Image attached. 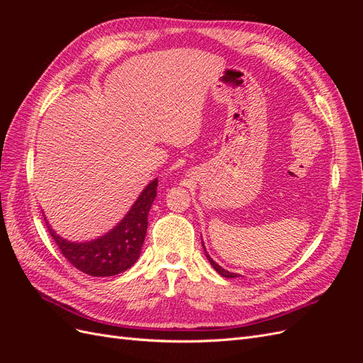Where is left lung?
<instances>
[{
	"mask_svg": "<svg viewBox=\"0 0 363 363\" xmlns=\"http://www.w3.org/2000/svg\"><path fill=\"white\" fill-rule=\"evenodd\" d=\"M203 247H204V244H203ZM206 252V257L208 259V262H211V265L215 268V271L219 274V276H223V277H225V279H235V277H240L239 274H235V272H228V271H225L224 268H221L218 265V263L207 255V251H204Z\"/></svg>",
	"mask_w": 363,
	"mask_h": 363,
	"instance_id": "8db88e82",
	"label": "left lung"
}]
</instances>
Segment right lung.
<instances>
[{"mask_svg":"<svg viewBox=\"0 0 363 363\" xmlns=\"http://www.w3.org/2000/svg\"><path fill=\"white\" fill-rule=\"evenodd\" d=\"M157 180H152L139 195L130 212L107 235L89 242H68L52 232L50 235L72 267L94 277H111L124 272L139 259L148 227V212L157 195Z\"/></svg>","mask_w":363,"mask_h":363,"instance_id":"1","label":"right lung"}]
</instances>
